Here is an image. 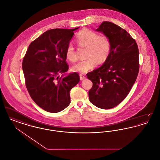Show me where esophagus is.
I'll return each mask as SVG.
<instances>
[{
  "label": "esophagus",
  "mask_w": 160,
  "mask_h": 160,
  "mask_svg": "<svg viewBox=\"0 0 160 160\" xmlns=\"http://www.w3.org/2000/svg\"><path fill=\"white\" fill-rule=\"evenodd\" d=\"M86 77L84 76L83 74H80V80H85L86 79Z\"/></svg>",
  "instance_id": "esophagus-1"
}]
</instances>
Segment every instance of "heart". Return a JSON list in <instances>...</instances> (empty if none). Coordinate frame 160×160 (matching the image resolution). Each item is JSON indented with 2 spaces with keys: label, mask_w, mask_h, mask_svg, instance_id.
I'll return each mask as SVG.
<instances>
[{
  "label": "heart",
  "mask_w": 160,
  "mask_h": 160,
  "mask_svg": "<svg viewBox=\"0 0 160 160\" xmlns=\"http://www.w3.org/2000/svg\"><path fill=\"white\" fill-rule=\"evenodd\" d=\"M77 41L80 46L88 47L87 59L78 62L73 65L74 72L86 73L95 68L100 63H104L111 51V42L105 35H100L89 29L84 28L77 35ZM66 56L70 61H76V52L72 43H69L66 50Z\"/></svg>",
  "instance_id": "b5f03b06"
}]
</instances>
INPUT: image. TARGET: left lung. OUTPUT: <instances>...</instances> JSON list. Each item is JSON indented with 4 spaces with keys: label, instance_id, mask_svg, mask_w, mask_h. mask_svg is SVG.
I'll return each instance as SVG.
<instances>
[{
    "label": "left lung",
    "instance_id": "8db88e82",
    "mask_svg": "<svg viewBox=\"0 0 160 160\" xmlns=\"http://www.w3.org/2000/svg\"><path fill=\"white\" fill-rule=\"evenodd\" d=\"M97 31L102 32L111 42V51L104 64L87 74L93 86L89 91L92 104L110 109L128 95L139 71V52L134 39L114 23L103 22Z\"/></svg>",
    "mask_w": 160,
    "mask_h": 160
}]
</instances>
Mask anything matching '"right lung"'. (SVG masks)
I'll return each mask as SVG.
<instances>
[{
	"instance_id": "1",
	"label": "right lung",
	"mask_w": 160,
	"mask_h": 160,
	"mask_svg": "<svg viewBox=\"0 0 160 160\" xmlns=\"http://www.w3.org/2000/svg\"><path fill=\"white\" fill-rule=\"evenodd\" d=\"M78 28L46 31L31 42L23 58L28 91L38 106L47 112L58 113L68 106L69 92L80 81L76 72L58 76L68 70L66 50Z\"/></svg>"
}]
</instances>
